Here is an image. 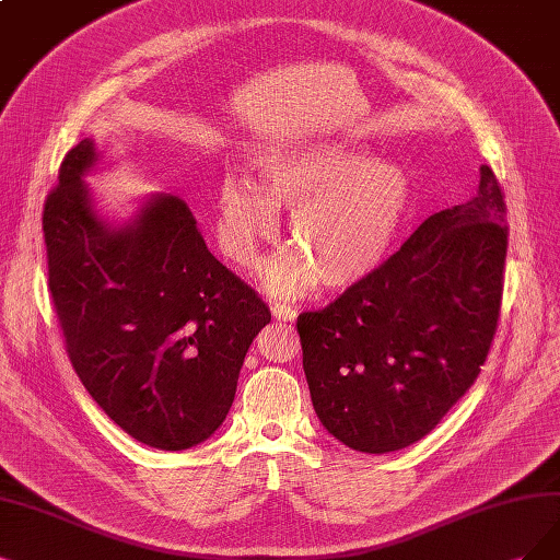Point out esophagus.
I'll list each match as a JSON object with an SVG mask.
<instances>
[{"label": "esophagus", "instance_id": "obj_1", "mask_svg": "<svg viewBox=\"0 0 560 560\" xmlns=\"http://www.w3.org/2000/svg\"><path fill=\"white\" fill-rule=\"evenodd\" d=\"M272 314H275V318L281 320V323H293V320L298 318L295 308L285 306V304H272Z\"/></svg>", "mask_w": 560, "mask_h": 560}]
</instances>
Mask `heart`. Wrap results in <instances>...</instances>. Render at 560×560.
<instances>
[{
    "label": "heart",
    "mask_w": 560,
    "mask_h": 560,
    "mask_svg": "<svg viewBox=\"0 0 560 560\" xmlns=\"http://www.w3.org/2000/svg\"><path fill=\"white\" fill-rule=\"evenodd\" d=\"M252 165L258 184L225 175L217 191V242L228 258L252 267L277 242L285 210L295 248L265 265L269 293L302 295L318 281L348 291L378 272L410 214L412 186L399 163L320 138L262 144Z\"/></svg>",
    "instance_id": "1"
}]
</instances>
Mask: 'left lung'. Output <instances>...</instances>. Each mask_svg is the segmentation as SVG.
<instances>
[{
  "label": "left lung",
  "instance_id": "8db88e82",
  "mask_svg": "<svg viewBox=\"0 0 560 560\" xmlns=\"http://www.w3.org/2000/svg\"><path fill=\"white\" fill-rule=\"evenodd\" d=\"M505 214L482 165L468 202L431 214L374 277L298 318L314 410L339 443H418L478 378L501 312Z\"/></svg>",
  "mask_w": 560,
  "mask_h": 560
}]
</instances>
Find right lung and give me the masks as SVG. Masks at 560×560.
<instances>
[{
    "label": "right lung",
    "instance_id": "add662e5",
    "mask_svg": "<svg viewBox=\"0 0 560 560\" xmlns=\"http://www.w3.org/2000/svg\"><path fill=\"white\" fill-rule=\"evenodd\" d=\"M94 140L65 156L44 207L48 285L78 378L138 443L189 450L223 424L246 350L272 320L207 248L189 205L154 194L103 219L85 175Z\"/></svg>",
    "mask_w": 560,
    "mask_h": 560
}]
</instances>
